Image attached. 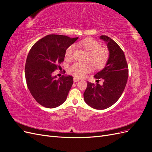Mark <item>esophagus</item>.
Masks as SVG:
<instances>
[{
	"instance_id": "34e87169",
	"label": "esophagus",
	"mask_w": 152,
	"mask_h": 152,
	"mask_svg": "<svg viewBox=\"0 0 152 152\" xmlns=\"http://www.w3.org/2000/svg\"><path fill=\"white\" fill-rule=\"evenodd\" d=\"M79 80V79H77V78H74V79H73V81H74L75 82H78Z\"/></svg>"
}]
</instances>
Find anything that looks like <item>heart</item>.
I'll use <instances>...</instances> for the list:
<instances>
[{
    "mask_svg": "<svg viewBox=\"0 0 152 152\" xmlns=\"http://www.w3.org/2000/svg\"><path fill=\"white\" fill-rule=\"evenodd\" d=\"M78 45L83 48L88 54L86 61L89 62L93 66L99 70L107 65L110 58L108 50L103 48L102 45L97 40L88 38L80 40ZM75 50V45L72 44L66 48L65 56L66 59H70L73 57ZM92 70L91 65L89 63L75 62L68 69V72L75 78H82Z\"/></svg>",
    "mask_w": 152,
    "mask_h": 152,
    "instance_id": "obj_1",
    "label": "heart"
}]
</instances>
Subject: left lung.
<instances>
[{
	"label": "left lung",
	"instance_id": "1",
	"mask_svg": "<svg viewBox=\"0 0 152 152\" xmlns=\"http://www.w3.org/2000/svg\"><path fill=\"white\" fill-rule=\"evenodd\" d=\"M107 43L110 58L105 67L94 75L104 80L102 86L87 82L84 93V101L91 107L103 110L109 108L120 98L128 79V65L125 54L120 46L109 37L100 36Z\"/></svg>",
	"mask_w": 152,
	"mask_h": 152
}]
</instances>
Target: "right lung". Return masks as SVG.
<instances>
[{"label":"right lung","mask_w":152,"mask_h":152,"mask_svg":"<svg viewBox=\"0 0 152 152\" xmlns=\"http://www.w3.org/2000/svg\"><path fill=\"white\" fill-rule=\"evenodd\" d=\"M78 37L49 35L38 40L28 53L25 73L27 87L36 102L48 108H56L65 102L73 84L72 76L56 79L52 74L64 61L66 48Z\"/></svg>","instance_id":"1"}]
</instances>
